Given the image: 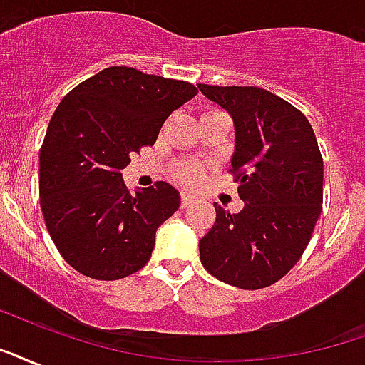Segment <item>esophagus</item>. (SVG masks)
I'll return each mask as SVG.
<instances>
[{
	"mask_svg": "<svg viewBox=\"0 0 365 365\" xmlns=\"http://www.w3.org/2000/svg\"><path fill=\"white\" fill-rule=\"evenodd\" d=\"M191 202H193V197H191V195H187V193H183L182 195V208H187Z\"/></svg>",
	"mask_w": 365,
	"mask_h": 365,
	"instance_id": "1",
	"label": "esophagus"
}]
</instances>
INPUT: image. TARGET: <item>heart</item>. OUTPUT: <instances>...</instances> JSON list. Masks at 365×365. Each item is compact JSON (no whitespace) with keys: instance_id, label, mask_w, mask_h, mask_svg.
Segmentation results:
<instances>
[{"instance_id":"1","label":"heart","mask_w":365,"mask_h":365,"mask_svg":"<svg viewBox=\"0 0 365 365\" xmlns=\"http://www.w3.org/2000/svg\"><path fill=\"white\" fill-rule=\"evenodd\" d=\"M174 178H176L178 182L183 183V185H197V183L201 182V170L191 163H183L180 164L174 172Z\"/></svg>"}]
</instances>
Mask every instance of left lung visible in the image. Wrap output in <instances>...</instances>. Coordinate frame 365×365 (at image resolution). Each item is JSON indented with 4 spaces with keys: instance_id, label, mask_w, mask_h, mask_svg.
Instances as JSON below:
<instances>
[{
    "instance_id": "obj_1",
    "label": "left lung",
    "mask_w": 365,
    "mask_h": 365,
    "mask_svg": "<svg viewBox=\"0 0 365 365\" xmlns=\"http://www.w3.org/2000/svg\"><path fill=\"white\" fill-rule=\"evenodd\" d=\"M235 126L232 172L245 207L230 214L216 202V222L199 241L201 262L239 289L279 282L302 257L324 202V158L306 116L255 86L199 83Z\"/></svg>"
}]
</instances>
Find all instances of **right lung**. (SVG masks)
<instances>
[{
    "mask_svg": "<svg viewBox=\"0 0 365 365\" xmlns=\"http://www.w3.org/2000/svg\"><path fill=\"white\" fill-rule=\"evenodd\" d=\"M195 96L193 83L108 66L55 108L40 151V205L53 243L76 272L115 282L149 262L180 193L157 182L132 195L122 170Z\"/></svg>",
    "mask_w": 365,
    "mask_h": 365,
    "instance_id": "right-lung-1",
    "label": "right lung"
}]
</instances>
